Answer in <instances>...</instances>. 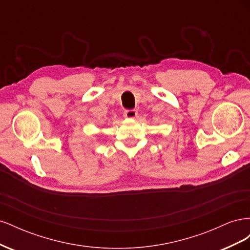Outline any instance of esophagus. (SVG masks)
<instances>
[{
  "instance_id": "esophagus-1",
  "label": "esophagus",
  "mask_w": 250,
  "mask_h": 250,
  "mask_svg": "<svg viewBox=\"0 0 250 250\" xmlns=\"http://www.w3.org/2000/svg\"><path fill=\"white\" fill-rule=\"evenodd\" d=\"M138 116V111L135 109H126L124 111V117L128 119H133Z\"/></svg>"
}]
</instances>
